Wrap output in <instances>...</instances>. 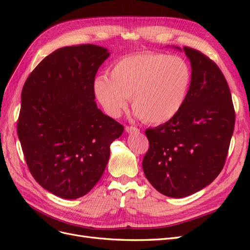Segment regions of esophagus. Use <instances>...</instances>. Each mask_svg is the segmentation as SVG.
Listing matches in <instances>:
<instances>
[{"label":"esophagus","instance_id":"obj_1","mask_svg":"<svg viewBox=\"0 0 250 250\" xmlns=\"http://www.w3.org/2000/svg\"><path fill=\"white\" fill-rule=\"evenodd\" d=\"M125 131L127 133H139L140 129L138 127H134V126H126L125 127Z\"/></svg>","mask_w":250,"mask_h":250}]
</instances>
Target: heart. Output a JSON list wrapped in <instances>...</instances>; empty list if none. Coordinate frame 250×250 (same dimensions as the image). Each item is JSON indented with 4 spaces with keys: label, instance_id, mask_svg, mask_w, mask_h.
<instances>
[{
    "label": "heart",
    "instance_id": "b5f03b06",
    "mask_svg": "<svg viewBox=\"0 0 250 250\" xmlns=\"http://www.w3.org/2000/svg\"><path fill=\"white\" fill-rule=\"evenodd\" d=\"M192 84V69L180 56L144 52L113 62L108 77L94 81L98 101L117 118L130 98L135 115L148 124H163L183 108Z\"/></svg>",
    "mask_w": 250,
    "mask_h": 250
}]
</instances>
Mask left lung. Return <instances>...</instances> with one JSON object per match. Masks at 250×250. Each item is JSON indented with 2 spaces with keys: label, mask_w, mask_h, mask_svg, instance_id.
Returning a JSON list of instances; mask_svg holds the SVG:
<instances>
[{
  "label": "left lung",
  "mask_w": 250,
  "mask_h": 250,
  "mask_svg": "<svg viewBox=\"0 0 250 250\" xmlns=\"http://www.w3.org/2000/svg\"><path fill=\"white\" fill-rule=\"evenodd\" d=\"M184 51L192 66L190 92L175 117L146 130L149 149L143 160L149 183L173 198L198 192L219 175L236 119L229 84L218 65L198 50Z\"/></svg>",
  "instance_id": "1"
}]
</instances>
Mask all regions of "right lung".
<instances>
[{"label":"right lung","instance_id":"add662e5","mask_svg":"<svg viewBox=\"0 0 250 250\" xmlns=\"http://www.w3.org/2000/svg\"><path fill=\"white\" fill-rule=\"evenodd\" d=\"M109 52L95 44L60 48L42 59L21 90L18 135L28 168L58 197L87 194L106 168L124 127L95 102L94 81Z\"/></svg>","mask_w":250,"mask_h":250}]
</instances>
